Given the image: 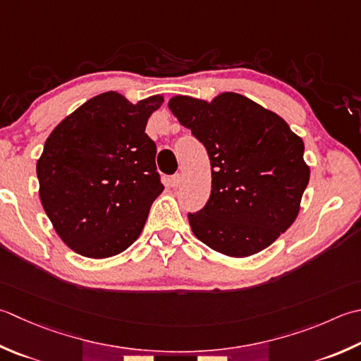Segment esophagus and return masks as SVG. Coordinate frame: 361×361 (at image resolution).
<instances>
[{"label":"esophagus","mask_w":361,"mask_h":361,"mask_svg":"<svg viewBox=\"0 0 361 361\" xmlns=\"http://www.w3.org/2000/svg\"><path fill=\"white\" fill-rule=\"evenodd\" d=\"M181 185V175H173V176H171V186L172 188H178Z\"/></svg>","instance_id":"esophagus-1"}]
</instances>
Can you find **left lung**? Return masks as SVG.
I'll list each match as a JSON object with an SVG mask.
<instances>
[{
	"label": "left lung",
	"mask_w": 361,
	"mask_h": 361,
	"mask_svg": "<svg viewBox=\"0 0 361 361\" xmlns=\"http://www.w3.org/2000/svg\"><path fill=\"white\" fill-rule=\"evenodd\" d=\"M169 109L211 161V195L189 214L197 239L231 258L269 247L298 217L310 167L303 140L275 112L236 92L211 102L175 95Z\"/></svg>",
	"instance_id": "left-lung-1"
}]
</instances>
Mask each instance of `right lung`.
<instances>
[{
	"instance_id": "add662e5",
	"label": "right lung",
	"mask_w": 361,
	"mask_h": 361,
	"mask_svg": "<svg viewBox=\"0 0 361 361\" xmlns=\"http://www.w3.org/2000/svg\"><path fill=\"white\" fill-rule=\"evenodd\" d=\"M164 102L131 103L118 92L92 97L45 140L37 159L39 197L54 231L80 255H118L144 230L152 203L164 190L157 145L145 134Z\"/></svg>"
}]
</instances>
